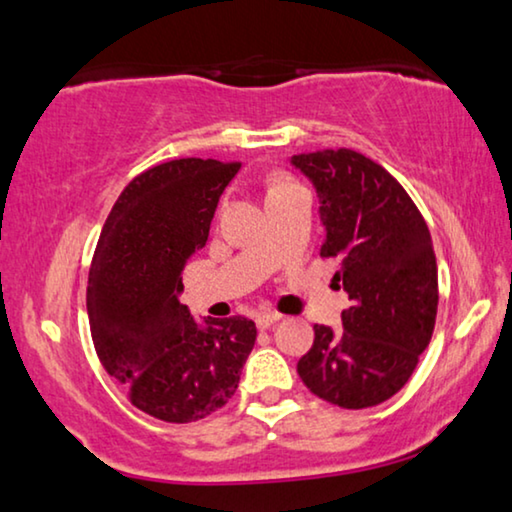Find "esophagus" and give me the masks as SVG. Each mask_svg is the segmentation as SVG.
<instances>
[{"instance_id":"esophagus-1","label":"esophagus","mask_w":512,"mask_h":512,"mask_svg":"<svg viewBox=\"0 0 512 512\" xmlns=\"http://www.w3.org/2000/svg\"><path fill=\"white\" fill-rule=\"evenodd\" d=\"M280 318H283V315L276 313V311H262V313L255 315V322H257L259 329H269L273 322H278Z\"/></svg>"}]
</instances>
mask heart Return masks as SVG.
Masks as SVG:
<instances>
[{
	"label": "heart",
	"mask_w": 512,
	"mask_h": 512,
	"mask_svg": "<svg viewBox=\"0 0 512 512\" xmlns=\"http://www.w3.org/2000/svg\"><path fill=\"white\" fill-rule=\"evenodd\" d=\"M290 185H294L292 181H287V178H278L276 183H273V187H271V192H278V190H285V187H290Z\"/></svg>",
	"instance_id": "obj_1"
}]
</instances>
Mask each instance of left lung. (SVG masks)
<instances>
[{"instance_id":"1","label":"left lung","mask_w":512,"mask_h":512,"mask_svg":"<svg viewBox=\"0 0 512 512\" xmlns=\"http://www.w3.org/2000/svg\"><path fill=\"white\" fill-rule=\"evenodd\" d=\"M313 183L325 227L322 257H336L350 306L343 329L315 325L297 373L315 397L369 408L394 397L431 341L438 308L434 243L406 190L355 150L294 155Z\"/></svg>"}]
</instances>
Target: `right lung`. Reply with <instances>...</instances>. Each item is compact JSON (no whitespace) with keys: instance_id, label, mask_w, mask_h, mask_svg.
Returning <instances> with one entry per match:
<instances>
[{"instance_id":"right-lung-1","label":"right lung","mask_w":512,"mask_h":512,"mask_svg":"<svg viewBox=\"0 0 512 512\" xmlns=\"http://www.w3.org/2000/svg\"><path fill=\"white\" fill-rule=\"evenodd\" d=\"M239 162L171 160L143 171L104 222L88 278L99 362L143 413L194 422L234 397L257 329L248 318L201 322L181 304L183 266L204 248Z\"/></svg>"}]
</instances>
